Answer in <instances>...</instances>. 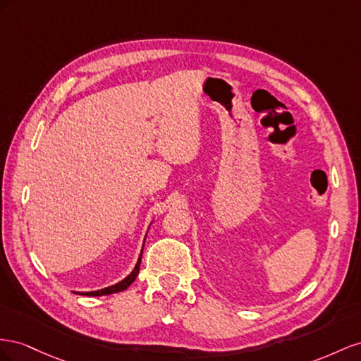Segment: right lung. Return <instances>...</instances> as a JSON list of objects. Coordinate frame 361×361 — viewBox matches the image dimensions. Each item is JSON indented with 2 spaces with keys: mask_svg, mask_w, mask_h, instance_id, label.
<instances>
[{
  "mask_svg": "<svg viewBox=\"0 0 361 361\" xmlns=\"http://www.w3.org/2000/svg\"><path fill=\"white\" fill-rule=\"evenodd\" d=\"M145 243V242H143ZM143 251V250H142ZM142 251H140V255H139V260L135 266V269L131 271L130 275H127L126 278H123L122 281L113 284V286H109V287H104V289H99V290H94V292H74V293H78V295H83V296H102V295H111V293H118V292H122L126 290L127 287L136 280V276L139 274V267H140V262H142Z\"/></svg>",
  "mask_w": 361,
  "mask_h": 361,
  "instance_id": "obj_1",
  "label": "right lung"
}]
</instances>
